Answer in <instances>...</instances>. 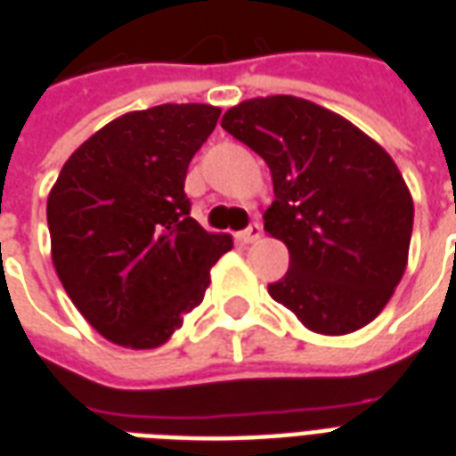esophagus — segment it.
Instances as JSON below:
<instances>
[{"instance_id":"34e87169","label":"esophagus","mask_w":456,"mask_h":456,"mask_svg":"<svg viewBox=\"0 0 456 456\" xmlns=\"http://www.w3.org/2000/svg\"><path fill=\"white\" fill-rule=\"evenodd\" d=\"M260 236H263V227H260L257 222H253L250 227L243 229L241 234H239V239H241L243 243H256L257 239H260Z\"/></svg>"}]
</instances>
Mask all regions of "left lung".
I'll return each instance as SVG.
<instances>
[{"instance_id": "obj_1", "label": "left lung", "mask_w": 456, "mask_h": 456, "mask_svg": "<svg viewBox=\"0 0 456 456\" xmlns=\"http://www.w3.org/2000/svg\"><path fill=\"white\" fill-rule=\"evenodd\" d=\"M222 127L272 172L265 232L291 256L267 286L272 298L324 336L374 322L403 279L414 224L395 160L350 120L298 96L241 102Z\"/></svg>"}]
</instances>
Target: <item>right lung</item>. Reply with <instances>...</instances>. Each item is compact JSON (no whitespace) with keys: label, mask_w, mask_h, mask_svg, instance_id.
Here are the masks:
<instances>
[{"label":"right lung","mask_w":456,"mask_h":456,"mask_svg":"<svg viewBox=\"0 0 456 456\" xmlns=\"http://www.w3.org/2000/svg\"><path fill=\"white\" fill-rule=\"evenodd\" d=\"M220 109L163 103L94 132L46 200L52 260L80 314L110 343L151 350L200 305L232 236L193 220L184 179Z\"/></svg>","instance_id":"add662e5"}]
</instances>
